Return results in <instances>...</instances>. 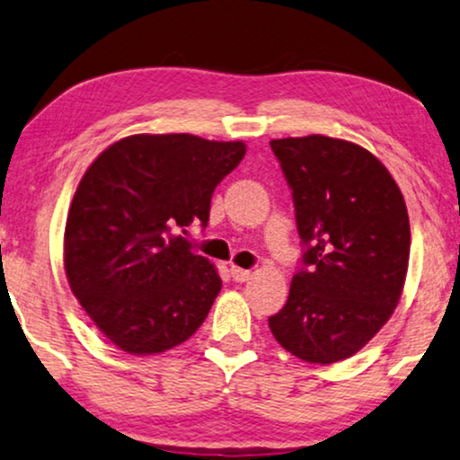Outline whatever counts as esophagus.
I'll list each match as a JSON object with an SVG mask.
<instances>
[{
  "label": "esophagus",
  "mask_w": 460,
  "mask_h": 460,
  "mask_svg": "<svg viewBox=\"0 0 460 460\" xmlns=\"http://www.w3.org/2000/svg\"><path fill=\"white\" fill-rule=\"evenodd\" d=\"M231 278H234L235 282H246L250 280V271L242 270V267H231Z\"/></svg>",
  "instance_id": "34e87169"
}]
</instances>
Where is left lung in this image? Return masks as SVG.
<instances>
[{
	"instance_id": "obj_1",
	"label": "left lung",
	"mask_w": 460,
	"mask_h": 460,
	"mask_svg": "<svg viewBox=\"0 0 460 460\" xmlns=\"http://www.w3.org/2000/svg\"><path fill=\"white\" fill-rule=\"evenodd\" d=\"M293 190L304 267L270 316L284 350L305 363L352 357L385 327L403 293L410 218L369 150L327 136L271 139Z\"/></svg>"
}]
</instances>
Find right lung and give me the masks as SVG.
I'll return each mask as SVG.
<instances>
[{"label": "right lung", "mask_w": 460, "mask_h": 460, "mask_svg": "<svg viewBox=\"0 0 460 460\" xmlns=\"http://www.w3.org/2000/svg\"><path fill=\"white\" fill-rule=\"evenodd\" d=\"M243 155V142L139 133L91 163L69 206L63 261L75 299L116 348L165 352L206 321L223 282L178 229L208 225L214 189Z\"/></svg>", "instance_id": "obj_1"}]
</instances>
